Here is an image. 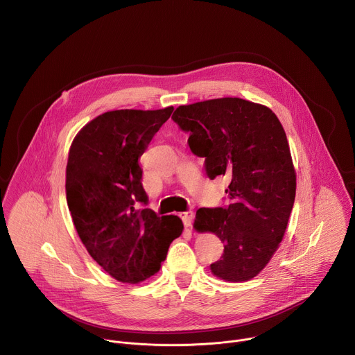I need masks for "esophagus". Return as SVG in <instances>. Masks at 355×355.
<instances>
[{"mask_svg":"<svg viewBox=\"0 0 355 355\" xmlns=\"http://www.w3.org/2000/svg\"><path fill=\"white\" fill-rule=\"evenodd\" d=\"M180 218L182 219V222H184L185 227H189V226H191V223H192V220H193V212H192V211L181 212V214H180Z\"/></svg>","mask_w":355,"mask_h":355,"instance_id":"esophagus-1","label":"esophagus"}]
</instances>
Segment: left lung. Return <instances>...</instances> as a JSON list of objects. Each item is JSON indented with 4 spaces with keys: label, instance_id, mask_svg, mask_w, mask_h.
Instances as JSON below:
<instances>
[{
    "label": "left lung",
    "instance_id": "left-lung-1",
    "mask_svg": "<svg viewBox=\"0 0 355 355\" xmlns=\"http://www.w3.org/2000/svg\"><path fill=\"white\" fill-rule=\"evenodd\" d=\"M173 119L192 153L205 157L211 180L226 175L230 205L200 208L193 227L215 233L223 256L211 272L229 282L259 275L284 239L296 192V173L285 130L266 105L241 98H215L180 105Z\"/></svg>",
    "mask_w": 355,
    "mask_h": 355
}]
</instances>
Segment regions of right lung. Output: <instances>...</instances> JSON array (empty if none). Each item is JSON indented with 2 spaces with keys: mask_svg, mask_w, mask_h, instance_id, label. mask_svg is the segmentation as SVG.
Segmentation results:
<instances>
[{
  "mask_svg": "<svg viewBox=\"0 0 355 355\" xmlns=\"http://www.w3.org/2000/svg\"><path fill=\"white\" fill-rule=\"evenodd\" d=\"M173 110L105 112L81 128L69 150L66 195L76 230L94 261L123 284L156 275L184 229L178 216L136 209L147 204L139 159Z\"/></svg>",
  "mask_w": 355,
  "mask_h": 355,
  "instance_id": "1",
  "label": "right lung"
}]
</instances>
